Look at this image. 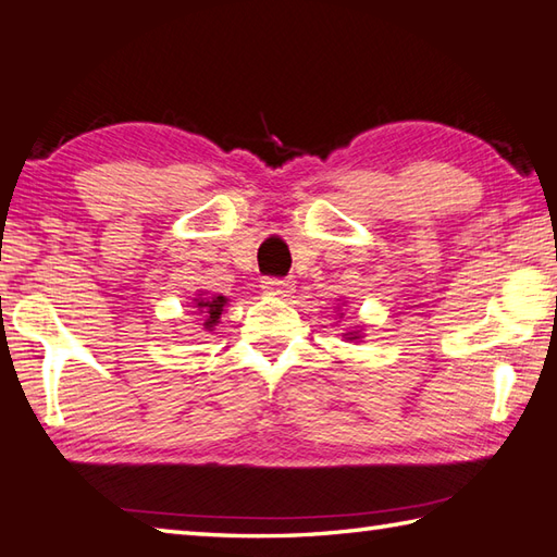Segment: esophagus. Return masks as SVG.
Segmentation results:
<instances>
[{
	"label": "esophagus",
	"instance_id": "esophagus-1",
	"mask_svg": "<svg viewBox=\"0 0 557 557\" xmlns=\"http://www.w3.org/2000/svg\"><path fill=\"white\" fill-rule=\"evenodd\" d=\"M262 289L275 297H289L292 292H295V282L289 277H265L262 280Z\"/></svg>",
	"mask_w": 557,
	"mask_h": 557
}]
</instances>
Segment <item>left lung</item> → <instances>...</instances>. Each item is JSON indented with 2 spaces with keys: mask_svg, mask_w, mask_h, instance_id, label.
Returning <instances> with one entry per match:
<instances>
[{
  "mask_svg": "<svg viewBox=\"0 0 557 557\" xmlns=\"http://www.w3.org/2000/svg\"><path fill=\"white\" fill-rule=\"evenodd\" d=\"M344 336L348 338V342H356V338H361V334H358V332H346Z\"/></svg>",
  "mask_w": 557,
  "mask_h": 557,
  "instance_id": "8db88e82",
  "label": "left lung"
}]
</instances>
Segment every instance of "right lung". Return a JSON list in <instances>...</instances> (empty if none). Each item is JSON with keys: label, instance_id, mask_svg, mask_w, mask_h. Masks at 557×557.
<instances>
[{"label": "right lung", "instance_id": "add662e5", "mask_svg": "<svg viewBox=\"0 0 557 557\" xmlns=\"http://www.w3.org/2000/svg\"><path fill=\"white\" fill-rule=\"evenodd\" d=\"M194 301H196V307H199V312L196 314H201V319H203V329L206 332H211V329L219 324L223 307L228 299H225L223 295H213V297H196Z\"/></svg>", "mask_w": 557, "mask_h": 557}]
</instances>
